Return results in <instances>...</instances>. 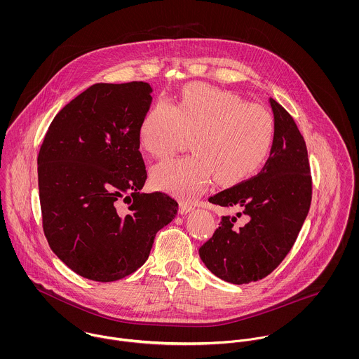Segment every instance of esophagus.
<instances>
[{"mask_svg":"<svg viewBox=\"0 0 359 359\" xmlns=\"http://www.w3.org/2000/svg\"><path fill=\"white\" fill-rule=\"evenodd\" d=\"M195 208V205H192V203H189V202H181L180 203V212L181 214H187V212H189V211H192Z\"/></svg>","mask_w":359,"mask_h":359,"instance_id":"obj_1","label":"esophagus"}]
</instances>
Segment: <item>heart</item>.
<instances>
[{"mask_svg":"<svg viewBox=\"0 0 359 359\" xmlns=\"http://www.w3.org/2000/svg\"><path fill=\"white\" fill-rule=\"evenodd\" d=\"M185 135H192L194 154L157 164L152 182L160 191L191 201L212 175L232 185L255 174L272 149L275 120L265 107L231 91L194 83L182 90L175 106L156 103L140 127L141 145L157 158L174 154Z\"/></svg>","mask_w":359,"mask_h":359,"instance_id":"1","label":"heart"}]
</instances>
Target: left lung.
<instances>
[{"mask_svg":"<svg viewBox=\"0 0 359 359\" xmlns=\"http://www.w3.org/2000/svg\"><path fill=\"white\" fill-rule=\"evenodd\" d=\"M275 140L261 172L208 198V202L236 208L221 215L219 226L199 249L210 272L243 285L269 275L293 248L307 218L312 184L307 147L293 117L272 98ZM245 224L236 227L238 217Z\"/></svg>","mask_w":359,"mask_h":359,"instance_id":"obj_1","label":"left lung"}]
</instances>
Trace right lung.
Instances as JSON below:
<instances>
[{
	"mask_svg": "<svg viewBox=\"0 0 359 359\" xmlns=\"http://www.w3.org/2000/svg\"><path fill=\"white\" fill-rule=\"evenodd\" d=\"M152 93L144 81L94 84L55 116L41 145L44 233L52 252L83 278L113 282L137 271L156 232L177 214L168 195L141 192L148 174L140 127Z\"/></svg>",
	"mask_w": 359,
	"mask_h": 359,
	"instance_id": "1",
	"label": "right lung"
}]
</instances>
